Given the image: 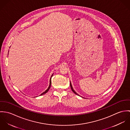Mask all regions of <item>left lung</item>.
<instances>
[{
	"mask_svg": "<svg viewBox=\"0 0 130 130\" xmlns=\"http://www.w3.org/2000/svg\"><path fill=\"white\" fill-rule=\"evenodd\" d=\"M70 86H71V89H72V91L74 92V93H75V94H76V95H79V94H78L77 93H76L75 91H74V90L73 89V87H72V84H71V82H70Z\"/></svg>",
	"mask_w": 130,
	"mask_h": 130,
	"instance_id": "obj_1",
	"label": "left lung"
}]
</instances>
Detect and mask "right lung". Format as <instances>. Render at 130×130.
Instances as JSON below:
<instances>
[{
    "label": "right lung",
    "instance_id": "add662e5",
    "mask_svg": "<svg viewBox=\"0 0 130 130\" xmlns=\"http://www.w3.org/2000/svg\"><path fill=\"white\" fill-rule=\"evenodd\" d=\"M53 75H54V74L52 75V76H51V78H50V85H49V87H48V88H47V89L45 91V92H44L43 93H42L41 94H40V95H43V94H44V93H47L48 91V90H50V88H51V84H52V80H51V79H52V77L53 76ZM36 97H37V96H36Z\"/></svg>",
    "mask_w": 130,
    "mask_h": 130
}]
</instances>
